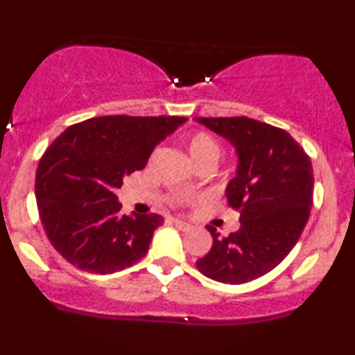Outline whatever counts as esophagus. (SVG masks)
<instances>
[{
  "mask_svg": "<svg viewBox=\"0 0 355 355\" xmlns=\"http://www.w3.org/2000/svg\"><path fill=\"white\" fill-rule=\"evenodd\" d=\"M173 223L179 231H189V230H191V225H187V223H184L181 220H173Z\"/></svg>",
  "mask_w": 355,
  "mask_h": 355,
  "instance_id": "obj_1",
  "label": "esophagus"
}]
</instances>
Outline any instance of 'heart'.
<instances>
[{"mask_svg":"<svg viewBox=\"0 0 355 355\" xmlns=\"http://www.w3.org/2000/svg\"><path fill=\"white\" fill-rule=\"evenodd\" d=\"M186 148L191 158L196 162L197 166L200 164H215L218 157H220L221 147L220 142H218L216 137L213 134L208 132V130H192L191 134H187L186 140Z\"/></svg>","mask_w":355,"mask_h":355,"instance_id":"obj_1","label":"heart"}]
</instances>
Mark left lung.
Instances as JSON below:
<instances>
[{
	"instance_id": "obj_1",
	"label": "left lung",
	"mask_w": 355,
	"mask_h": 355,
	"mask_svg": "<svg viewBox=\"0 0 355 355\" xmlns=\"http://www.w3.org/2000/svg\"><path fill=\"white\" fill-rule=\"evenodd\" d=\"M234 145L237 176L226 189L227 207L241 227L220 236L207 226L213 245L197 268L208 278L244 284L278 266L299 241L313 200V169L305 150L284 129L247 118H197Z\"/></svg>"
}]
</instances>
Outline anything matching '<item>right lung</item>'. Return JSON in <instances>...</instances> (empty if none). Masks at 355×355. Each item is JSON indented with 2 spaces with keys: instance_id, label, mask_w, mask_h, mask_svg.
Returning <instances> with one entry per match:
<instances>
[{
  "instance_id": "1",
  "label": "right lung",
  "mask_w": 355,
  "mask_h": 355,
  "mask_svg": "<svg viewBox=\"0 0 355 355\" xmlns=\"http://www.w3.org/2000/svg\"><path fill=\"white\" fill-rule=\"evenodd\" d=\"M186 118L113 114L72 124L42 155L35 174L38 216L58 254L96 275L145 257L158 213L121 215L114 191L147 166L155 147Z\"/></svg>"
}]
</instances>
